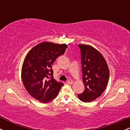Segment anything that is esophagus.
Instances as JSON below:
<instances>
[{
  "label": "esophagus",
  "instance_id": "obj_1",
  "mask_svg": "<svg viewBox=\"0 0 130 130\" xmlns=\"http://www.w3.org/2000/svg\"><path fill=\"white\" fill-rule=\"evenodd\" d=\"M73 83V80L72 79H68V80H67V83L69 84H71Z\"/></svg>",
  "mask_w": 130,
  "mask_h": 130
}]
</instances>
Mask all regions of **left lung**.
<instances>
[{
	"instance_id": "8db88e82",
	"label": "left lung",
	"mask_w": 130,
	"mask_h": 130,
	"mask_svg": "<svg viewBox=\"0 0 130 130\" xmlns=\"http://www.w3.org/2000/svg\"><path fill=\"white\" fill-rule=\"evenodd\" d=\"M78 46L85 90L77 96L83 102H90L103 93L108 83L109 71L105 59L98 51L90 45Z\"/></svg>"
}]
</instances>
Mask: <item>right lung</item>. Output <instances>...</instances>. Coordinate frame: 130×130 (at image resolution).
I'll return each instance as SVG.
<instances>
[{
    "label": "right lung",
    "instance_id": "1",
    "mask_svg": "<svg viewBox=\"0 0 130 130\" xmlns=\"http://www.w3.org/2000/svg\"><path fill=\"white\" fill-rule=\"evenodd\" d=\"M67 47L65 44L42 42L34 46L25 57L21 71L24 86L28 93L40 102L53 100L63 86L54 79L52 65Z\"/></svg>",
    "mask_w": 130,
    "mask_h": 130
}]
</instances>
